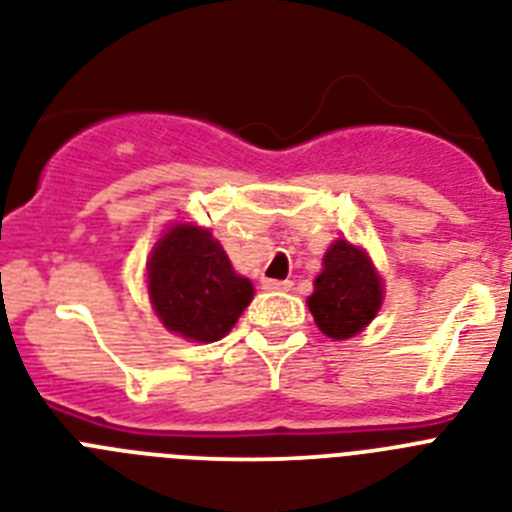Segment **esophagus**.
Listing matches in <instances>:
<instances>
[{"label":"esophagus","instance_id":"esophagus-1","mask_svg":"<svg viewBox=\"0 0 512 512\" xmlns=\"http://www.w3.org/2000/svg\"><path fill=\"white\" fill-rule=\"evenodd\" d=\"M263 289H268V291H289V289H291V281H278V278H265V281H263Z\"/></svg>","mask_w":512,"mask_h":512}]
</instances>
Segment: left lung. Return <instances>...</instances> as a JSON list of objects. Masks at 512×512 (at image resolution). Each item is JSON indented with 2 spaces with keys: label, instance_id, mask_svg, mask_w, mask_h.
I'll return each instance as SVG.
<instances>
[{
  "label": "left lung",
  "instance_id": "obj_1",
  "mask_svg": "<svg viewBox=\"0 0 512 512\" xmlns=\"http://www.w3.org/2000/svg\"><path fill=\"white\" fill-rule=\"evenodd\" d=\"M307 304L328 338L346 341L362 333L382 304V281L367 252L346 239L330 244Z\"/></svg>",
  "mask_w": 512,
  "mask_h": 512
}]
</instances>
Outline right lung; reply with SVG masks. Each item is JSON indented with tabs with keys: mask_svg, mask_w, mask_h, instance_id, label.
Wrapping results in <instances>:
<instances>
[{
	"mask_svg": "<svg viewBox=\"0 0 512 512\" xmlns=\"http://www.w3.org/2000/svg\"><path fill=\"white\" fill-rule=\"evenodd\" d=\"M148 294L163 328L213 343L234 328L255 289L208 229L176 223L150 252Z\"/></svg>",
	"mask_w": 512,
	"mask_h": 512,
	"instance_id": "obj_1",
	"label": "right lung"
}]
</instances>
